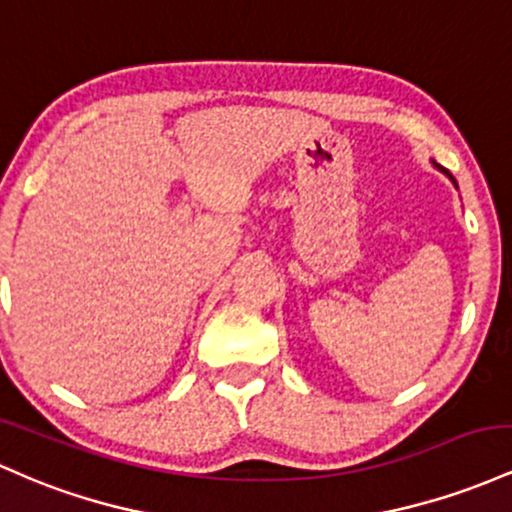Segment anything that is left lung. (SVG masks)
Instances as JSON below:
<instances>
[{
  "instance_id": "left-lung-1",
  "label": "left lung",
  "mask_w": 512,
  "mask_h": 512,
  "mask_svg": "<svg viewBox=\"0 0 512 512\" xmlns=\"http://www.w3.org/2000/svg\"><path fill=\"white\" fill-rule=\"evenodd\" d=\"M435 166H438V164H435ZM438 169L442 171V174H447V176H450V179H452V174H450V171H447V169H442V166H438ZM452 183H455V186H457V181H455V179H452Z\"/></svg>"
}]
</instances>
